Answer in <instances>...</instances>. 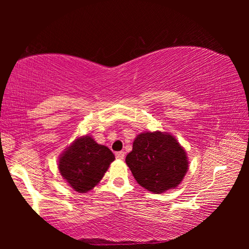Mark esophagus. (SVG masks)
I'll list each match as a JSON object with an SVG mask.
<instances>
[{
	"label": "esophagus",
	"instance_id": "obj_1",
	"mask_svg": "<svg viewBox=\"0 0 249 249\" xmlns=\"http://www.w3.org/2000/svg\"><path fill=\"white\" fill-rule=\"evenodd\" d=\"M115 157H116V159L123 160V159H124V157H125V154H124V151H117V153L115 154Z\"/></svg>",
	"mask_w": 249,
	"mask_h": 249
}]
</instances>
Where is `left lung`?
<instances>
[{
  "label": "left lung",
  "mask_w": 249,
  "mask_h": 249,
  "mask_svg": "<svg viewBox=\"0 0 249 249\" xmlns=\"http://www.w3.org/2000/svg\"><path fill=\"white\" fill-rule=\"evenodd\" d=\"M125 161L137 182L156 195L178 187L189 169L183 147L161 132L137 135Z\"/></svg>",
  "instance_id": "obj_1"
}]
</instances>
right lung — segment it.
Here are the masks:
<instances>
[{"mask_svg":"<svg viewBox=\"0 0 249 249\" xmlns=\"http://www.w3.org/2000/svg\"><path fill=\"white\" fill-rule=\"evenodd\" d=\"M114 154L91 136L75 140L59 158V171L71 188L80 193L93 189L114 161Z\"/></svg>","mask_w":249,"mask_h":249,"instance_id":"right-lung-1","label":"right lung"}]
</instances>
